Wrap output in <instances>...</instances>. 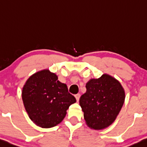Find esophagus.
<instances>
[{"mask_svg": "<svg viewBox=\"0 0 147 147\" xmlns=\"http://www.w3.org/2000/svg\"><path fill=\"white\" fill-rule=\"evenodd\" d=\"M80 94H76L75 95V98H76V100H77V101L78 102L79 101V98H80Z\"/></svg>", "mask_w": 147, "mask_h": 147, "instance_id": "obj_1", "label": "esophagus"}]
</instances>
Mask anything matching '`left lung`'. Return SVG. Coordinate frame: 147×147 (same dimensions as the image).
<instances>
[{
  "label": "left lung",
  "instance_id": "obj_1",
  "mask_svg": "<svg viewBox=\"0 0 147 147\" xmlns=\"http://www.w3.org/2000/svg\"><path fill=\"white\" fill-rule=\"evenodd\" d=\"M86 87L79 104L86 124L95 130L107 128L116 120L124 103L123 86L117 79L104 74L100 78L90 79Z\"/></svg>",
  "mask_w": 147,
  "mask_h": 147
}]
</instances>
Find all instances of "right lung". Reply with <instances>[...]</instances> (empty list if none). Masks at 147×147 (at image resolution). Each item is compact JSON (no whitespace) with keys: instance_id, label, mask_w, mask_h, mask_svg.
<instances>
[{"instance_id":"right-lung-1","label":"right lung","mask_w":147,"mask_h":147,"mask_svg":"<svg viewBox=\"0 0 147 147\" xmlns=\"http://www.w3.org/2000/svg\"><path fill=\"white\" fill-rule=\"evenodd\" d=\"M22 98L30 119L42 128L59 124L76 98L65 84L48 69L35 72L22 88Z\"/></svg>"}]
</instances>
